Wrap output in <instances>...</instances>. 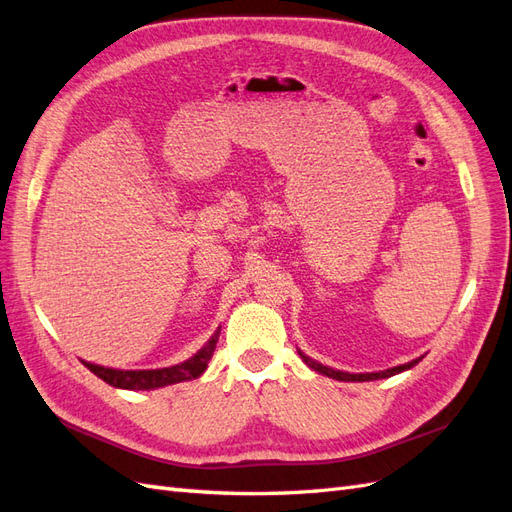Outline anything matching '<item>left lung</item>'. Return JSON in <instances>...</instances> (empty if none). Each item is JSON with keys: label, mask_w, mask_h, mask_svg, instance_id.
<instances>
[{"label": "left lung", "mask_w": 512, "mask_h": 512, "mask_svg": "<svg viewBox=\"0 0 512 512\" xmlns=\"http://www.w3.org/2000/svg\"><path fill=\"white\" fill-rule=\"evenodd\" d=\"M300 357H303V361L309 365V368H313L316 372L324 374V376H331L335 378V381H346V383H365V381H378V378H389L393 374H400L404 370L413 368V365H417L419 361H422V357L419 359H413L411 363H404V365H396V368H389L385 372H372V374H348V372H339V370H333V368H326V365L322 363H316L313 359L305 357L303 352H300Z\"/></svg>", "instance_id": "1"}]
</instances>
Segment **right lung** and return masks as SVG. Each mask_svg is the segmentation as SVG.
Returning <instances> with one entry per match:
<instances>
[{"mask_svg": "<svg viewBox=\"0 0 512 512\" xmlns=\"http://www.w3.org/2000/svg\"><path fill=\"white\" fill-rule=\"evenodd\" d=\"M220 337V329L212 335V339L196 352L194 357H190L188 361H183L179 365H170V368H162V370H112V368H103V365H95V363H86V368L97 374L101 381H106L112 387L119 389H157L164 385H175L181 381H192V378H199L209 359H212L214 350H216V342Z\"/></svg>", "mask_w": 512, "mask_h": 512, "instance_id": "add662e5", "label": "right lung"}]
</instances>
